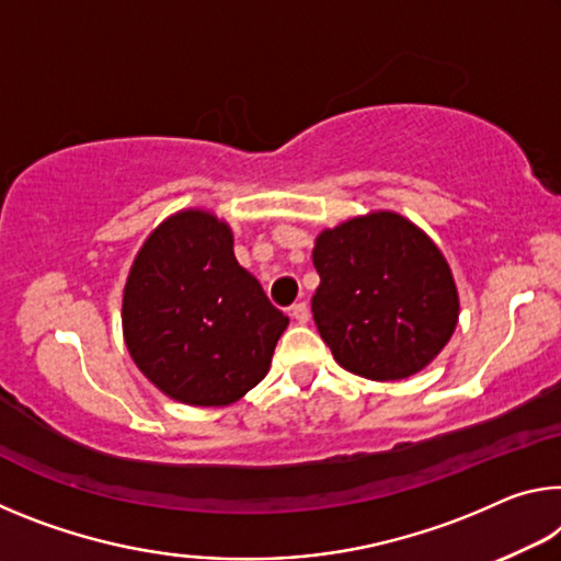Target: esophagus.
<instances>
[{
    "instance_id": "34e87169",
    "label": "esophagus",
    "mask_w": 561,
    "mask_h": 561,
    "mask_svg": "<svg viewBox=\"0 0 561 561\" xmlns=\"http://www.w3.org/2000/svg\"><path fill=\"white\" fill-rule=\"evenodd\" d=\"M291 317H295V322H299V324L309 322V307L305 305V301H299V305L291 307Z\"/></svg>"
}]
</instances>
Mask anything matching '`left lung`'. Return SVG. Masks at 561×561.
<instances>
[{
  "mask_svg": "<svg viewBox=\"0 0 561 561\" xmlns=\"http://www.w3.org/2000/svg\"><path fill=\"white\" fill-rule=\"evenodd\" d=\"M314 322L334 359L371 381L407 379L437 359L459 322L439 247L397 211H369L319 232Z\"/></svg>",
  "mask_w": 561,
  "mask_h": 561,
  "instance_id": "8db88e82",
  "label": "left lung"
}]
</instances>
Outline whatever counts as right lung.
<instances>
[{
  "label": "right lung",
  "mask_w": 561,
  "mask_h": 561,
  "mask_svg": "<svg viewBox=\"0 0 561 561\" xmlns=\"http://www.w3.org/2000/svg\"><path fill=\"white\" fill-rule=\"evenodd\" d=\"M289 324L234 256L232 227L207 209L167 217L131 262L122 332L159 392L227 407L260 385Z\"/></svg>",
  "instance_id": "1"
}]
</instances>
